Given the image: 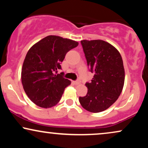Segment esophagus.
<instances>
[{"mask_svg":"<svg viewBox=\"0 0 148 148\" xmlns=\"http://www.w3.org/2000/svg\"><path fill=\"white\" fill-rule=\"evenodd\" d=\"M73 83H74V85H78V84L80 83V81L79 80H76V81L73 82Z\"/></svg>","mask_w":148,"mask_h":148,"instance_id":"1","label":"esophagus"}]
</instances>
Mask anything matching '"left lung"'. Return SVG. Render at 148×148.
<instances>
[{"label": "left lung", "mask_w": 148, "mask_h": 148, "mask_svg": "<svg viewBox=\"0 0 148 148\" xmlns=\"http://www.w3.org/2000/svg\"><path fill=\"white\" fill-rule=\"evenodd\" d=\"M80 43L88 68L94 76L91 82L85 83L87 93L79 97V102L87 111L99 113L110 107L120 96L125 78L122 58L114 46L103 40Z\"/></svg>", "instance_id": "left-lung-1"}]
</instances>
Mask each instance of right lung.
<instances>
[{"label": "right lung", "instance_id": "right-lung-1", "mask_svg": "<svg viewBox=\"0 0 148 148\" xmlns=\"http://www.w3.org/2000/svg\"><path fill=\"white\" fill-rule=\"evenodd\" d=\"M78 43L55 35H48L30 48L22 68L24 90L33 103L42 108L55 106L70 80L63 78L61 63L67 52Z\"/></svg>", "mask_w": 148, "mask_h": 148}]
</instances>
